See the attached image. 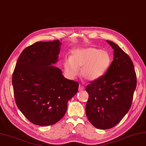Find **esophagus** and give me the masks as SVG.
Listing matches in <instances>:
<instances>
[{"label":"esophagus","instance_id":"34e87169","mask_svg":"<svg viewBox=\"0 0 146 146\" xmlns=\"http://www.w3.org/2000/svg\"><path fill=\"white\" fill-rule=\"evenodd\" d=\"M84 89H85V87H84L83 85H79V91H82L84 90Z\"/></svg>","mask_w":146,"mask_h":146}]
</instances>
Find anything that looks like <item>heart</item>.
I'll return each instance as SVG.
<instances>
[{"mask_svg": "<svg viewBox=\"0 0 146 146\" xmlns=\"http://www.w3.org/2000/svg\"><path fill=\"white\" fill-rule=\"evenodd\" d=\"M112 62L111 57L106 50L94 47L76 48L72 57L66 59L63 65L65 71L70 77L78 74L81 67V74L86 80L94 81L103 77L108 70Z\"/></svg>", "mask_w": 146, "mask_h": 146, "instance_id": "obj_1", "label": "heart"}]
</instances>
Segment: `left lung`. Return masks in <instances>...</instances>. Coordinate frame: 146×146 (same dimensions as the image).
<instances>
[{
	"instance_id": "1",
	"label": "left lung",
	"mask_w": 146,
	"mask_h": 146,
	"mask_svg": "<svg viewBox=\"0 0 146 146\" xmlns=\"http://www.w3.org/2000/svg\"><path fill=\"white\" fill-rule=\"evenodd\" d=\"M114 50L113 60L107 72L86 86L88 99L86 114L98 129L111 128L131 108L137 86V76L131 58L116 43L107 40Z\"/></svg>"
}]
</instances>
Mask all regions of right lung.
Returning a JSON list of instances; mask_svg holds the SVG:
<instances>
[{"instance_id": "1", "label": "right lung", "mask_w": 146, "mask_h": 146, "mask_svg": "<svg viewBox=\"0 0 146 146\" xmlns=\"http://www.w3.org/2000/svg\"><path fill=\"white\" fill-rule=\"evenodd\" d=\"M60 40L38 42L20 54L12 76L18 108L33 124H56L67 109L68 101L78 92L79 83L64 78L52 65L58 61Z\"/></svg>"}]
</instances>
